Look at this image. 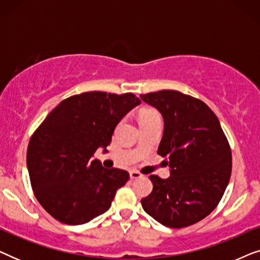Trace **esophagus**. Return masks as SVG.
<instances>
[{"mask_svg":"<svg viewBox=\"0 0 260 260\" xmlns=\"http://www.w3.org/2000/svg\"><path fill=\"white\" fill-rule=\"evenodd\" d=\"M140 177H142V174L136 172V170H131L130 172V179L131 180H136V179H140Z\"/></svg>","mask_w":260,"mask_h":260,"instance_id":"34e87169","label":"esophagus"}]
</instances>
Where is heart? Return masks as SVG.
<instances>
[{
    "label": "heart",
    "mask_w": 260,
    "mask_h": 260,
    "mask_svg": "<svg viewBox=\"0 0 260 260\" xmlns=\"http://www.w3.org/2000/svg\"><path fill=\"white\" fill-rule=\"evenodd\" d=\"M159 119L158 112L154 109H142L140 111V124L144 122H149V120Z\"/></svg>",
    "instance_id": "1"
}]
</instances>
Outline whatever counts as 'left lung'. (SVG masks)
I'll return each mask as SVG.
<instances>
[{
    "instance_id": "1",
    "label": "left lung",
    "mask_w": 260,
    "mask_h": 260,
    "mask_svg": "<svg viewBox=\"0 0 260 260\" xmlns=\"http://www.w3.org/2000/svg\"><path fill=\"white\" fill-rule=\"evenodd\" d=\"M162 113L157 154L169 159L170 176L150 175L154 188L142 199L149 215L170 229L194 225L221 200L232 173V154L215 113L200 99L162 90L140 95Z\"/></svg>"
}]
</instances>
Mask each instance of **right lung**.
Instances as JSON below:
<instances>
[{
  "instance_id": "right-lung-1",
  "label": "right lung",
  "mask_w": 260,
  "mask_h": 260,
  "mask_svg": "<svg viewBox=\"0 0 260 260\" xmlns=\"http://www.w3.org/2000/svg\"><path fill=\"white\" fill-rule=\"evenodd\" d=\"M141 104L134 93L84 92L63 99L31 135L27 167L35 198L60 222L81 225L105 213L129 180L92 156L111 143L119 120Z\"/></svg>"
}]
</instances>
